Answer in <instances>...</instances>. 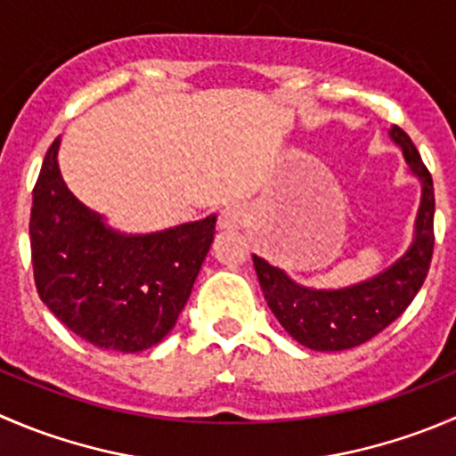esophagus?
Wrapping results in <instances>:
<instances>
[{
    "label": "esophagus",
    "instance_id": "obj_1",
    "mask_svg": "<svg viewBox=\"0 0 456 456\" xmlns=\"http://www.w3.org/2000/svg\"><path fill=\"white\" fill-rule=\"evenodd\" d=\"M247 220H249V211L245 205H227L220 211V227L223 229L245 227Z\"/></svg>",
    "mask_w": 456,
    "mask_h": 456
}]
</instances>
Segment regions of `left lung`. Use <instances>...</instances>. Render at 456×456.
I'll list each match as a JSON object with an SVG mask.
<instances>
[{
  "label": "left lung",
  "instance_id": "obj_1",
  "mask_svg": "<svg viewBox=\"0 0 456 456\" xmlns=\"http://www.w3.org/2000/svg\"><path fill=\"white\" fill-rule=\"evenodd\" d=\"M392 138L403 149L410 171L423 183L417 238L399 263L361 285L338 291H316L296 285L282 269L251 256L269 309L300 346L309 350L340 352L363 346L408 309L428 276L435 249L432 175L403 129L395 126Z\"/></svg>",
  "mask_w": 456,
  "mask_h": 456
}]
</instances>
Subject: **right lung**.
I'll use <instances>...</instances> for the list:
<instances>
[{
    "label": "right lung",
    "instance_id": "add662e5",
    "mask_svg": "<svg viewBox=\"0 0 456 456\" xmlns=\"http://www.w3.org/2000/svg\"><path fill=\"white\" fill-rule=\"evenodd\" d=\"M51 144L33 189L30 258L39 298L102 350L142 352L171 331L216 232V216L149 236L104 227L64 184Z\"/></svg>",
    "mask_w": 456,
    "mask_h": 456
}]
</instances>
